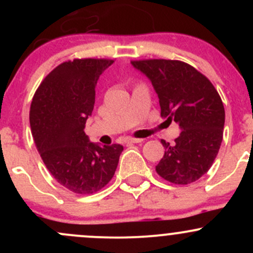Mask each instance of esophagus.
<instances>
[{
    "mask_svg": "<svg viewBox=\"0 0 253 253\" xmlns=\"http://www.w3.org/2000/svg\"><path fill=\"white\" fill-rule=\"evenodd\" d=\"M126 143H141L143 142L142 138H132V137H128V138H126Z\"/></svg>",
    "mask_w": 253,
    "mask_h": 253,
    "instance_id": "1",
    "label": "esophagus"
}]
</instances>
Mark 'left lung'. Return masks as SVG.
<instances>
[{
  "instance_id": "obj_1",
  "label": "left lung",
  "mask_w": 253,
  "mask_h": 253,
  "mask_svg": "<svg viewBox=\"0 0 253 253\" xmlns=\"http://www.w3.org/2000/svg\"><path fill=\"white\" fill-rule=\"evenodd\" d=\"M152 82L160 115L175 121L181 133L170 144L162 139L164 157L158 175L175 185H188L211 169L223 141L225 110L216 89L206 76L177 60L131 61Z\"/></svg>"
}]
</instances>
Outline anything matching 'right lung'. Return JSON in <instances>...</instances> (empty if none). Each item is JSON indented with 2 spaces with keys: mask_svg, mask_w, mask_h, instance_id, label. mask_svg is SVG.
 Here are the masks:
<instances>
[{
  "mask_svg": "<svg viewBox=\"0 0 253 253\" xmlns=\"http://www.w3.org/2000/svg\"><path fill=\"white\" fill-rule=\"evenodd\" d=\"M106 58H76L53 68L33 96L29 121L35 145L56 181L78 195L105 187L116 171L121 144L89 142L85 122L95 103Z\"/></svg>",
  "mask_w": 253,
  "mask_h": 253,
  "instance_id": "right-lung-1",
  "label": "right lung"
}]
</instances>
